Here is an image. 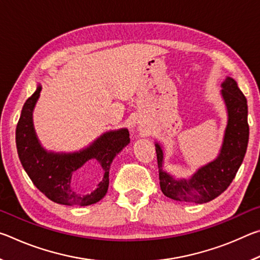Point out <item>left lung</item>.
<instances>
[{
  "instance_id": "8db88e82",
  "label": "left lung",
  "mask_w": 260,
  "mask_h": 260,
  "mask_svg": "<svg viewBox=\"0 0 260 260\" xmlns=\"http://www.w3.org/2000/svg\"><path fill=\"white\" fill-rule=\"evenodd\" d=\"M220 90L227 110V126L215 159L200 167L190 178H174L164 167V150L156 142L159 184L169 199L184 203L203 204L214 200L232 183L239 171L249 142L248 104L237 82L226 77Z\"/></svg>"
}]
</instances>
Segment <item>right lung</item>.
<instances>
[{"mask_svg":"<svg viewBox=\"0 0 260 260\" xmlns=\"http://www.w3.org/2000/svg\"><path fill=\"white\" fill-rule=\"evenodd\" d=\"M42 87L26 101L16 128L17 151L21 165L34 186L55 203L69 206H87L98 203L109 188V171L113 158L129 143L127 128L105 132L89 146L74 152L48 151L42 147L33 124V111ZM89 160H95L104 177L96 189L82 194L73 187L76 171Z\"/></svg>","mask_w":260,"mask_h":260,"instance_id":"right-lung-1","label":"right lung"}]
</instances>
